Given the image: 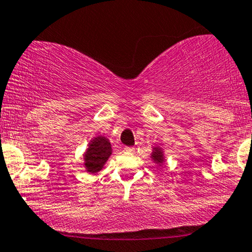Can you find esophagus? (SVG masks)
Wrapping results in <instances>:
<instances>
[{
	"label": "esophagus",
	"instance_id": "obj_1",
	"mask_svg": "<svg viewBox=\"0 0 252 252\" xmlns=\"http://www.w3.org/2000/svg\"><path fill=\"white\" fill-rule=\"evenodd\" d=\"M124 151L128 152V154H134V152H135V149H134V147H124Z\"/></svg>",
	"mask_w": 252,
	"mask_h": 252
}]
</instances>
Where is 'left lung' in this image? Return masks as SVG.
<instances>
[{"mask_svg": "<svg viewBox=\"0 0 252 252\" xmlns=\"http://www.w3.org/2000/svg\"><path fill=\"white\" fill-rule=\"evenodd\" d=\"M150 158L154 163H156L157 166H163L164 162H166V156H164V151L159 145L156 146H152V151L150 154Z\"/></svg>", "mask_w": 252, "mask_h": 252, "instance_id": "8db88e82", "label": "left lung"}]
</instances>
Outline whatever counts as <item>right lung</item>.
I'll return each mask as SVG.
<instances>
[{"label": "right lung", "mask_w": 252, "mask_h": 252, "mask_svg": "<svg viewBox=\"0 0 252 252\" xmlns=\"http://www.w3.org/2000/svg\"><path fill=\"white\" fill-rule=\"evenodd\" d=\"M111 155L112 146L110 140L103 135L94 136L83 155L84 168L86 173L96 174L102 171Z\"/></svg>", "instance_id": "obj_1"}]
</instances>
